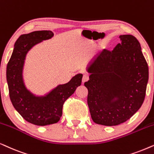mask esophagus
<instances>
[{
  "label": "esophagus",
  "instance_id": "1",
  "mask_svg": "<svg viewBox=\"0 0 154 154\" xmlns=\"http://www.w3.org/2000/svg\"><path fill=\"white\" fill-rule=\"evenodd\" d=\"M89 79V76H88L87 75H83V77H82V82L85 83V82L88 81Z\"/></svg>",
  "mask_w": 154,
  "mask_h": 154
}]
</instances>
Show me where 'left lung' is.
Here are the masks:
<instances>
[{"label":"left lung","mask_w":154,"mask_h":154,"mask_svg":"<svg viewBox=\"0 0 154 154\" xmlns=\"http://www.w3.org/2000/svg\"><path fill=\"white\" fill-rule=\"evenodd\" d=\"M119 39L112 51L104 49L94 58L88 67L90 79L85 83L92 120L102 125L127 121L146 96L149 67L140 44L129 34L120 35Z\"/></svg>","instance_id":"left-lung-1"}]
</instances>
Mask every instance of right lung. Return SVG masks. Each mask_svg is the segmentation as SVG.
Instances as JSON below:
<instances>
[{"mask_svg":"<svg viewBox=\"0 0 154 154\" xmlns=\"http://www.w3.org/2000/svg\"><path fill=\"white\" fill-rule=\"evenodd\" d=\"M53 36L51 31H35L21 35L15 42L6 69L9 95L16 110L26 121L35 125L56 123L63 114V104L81 85L82 75L77 74L69 82L59 85L44 97L36 98L25 89L22 72L27 51L43 40Z\"/></svg>","mask_w":154,"mask_h":154,"instance_id":"1","label":"right lung"}]
</instances>
